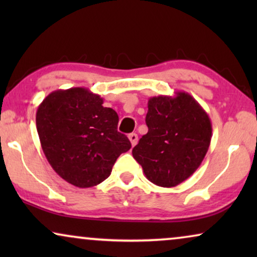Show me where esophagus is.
Returning a JSON list of instances; mask_svg holds the SVG:
<instances>
[{
    "mask_svg": "<svg viewBox=\"0 0 257 257\" xmlns=\"http://www.w3.org/2000/svg\"><path fill=\"white\" fill-rule=\"evenodd\" d=\"M128 139H130V142H131L132 146L137 145V143H138V136H137V133H130Z\"/></svg>",
    "mask_w": 257,
    "mask_h": 257,
    "instance_id": "obj_1",
    "label": "esophagus"
}]
</instances>
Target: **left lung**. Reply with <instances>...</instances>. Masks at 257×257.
Wrapping results in <instances>:
<instances>
[{"instance_id":"left-lung-1","label":"left lung","mask_w":257,"mask_h":257,"mask_svg":"<svg viewBox=\"0 0 257 257\" xmlns=\"http://www.w3.org/2000/svg\"><path fill=\"white\" fill-rule=\"evenodd\" d=\"M147 107L149 132L132 150L133 158L151 182L174 187L201 165L212 139V122L185 91H177L173 97H151Z\"/></svg>"}]
</instances>
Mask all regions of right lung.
I'll list each match as a JSON object with an SVG mask.
<instances>
[{
	"instance_id": "1",
	"label": "right lung",
	"mask_w": 257,
	"mask_h": 257,
	"mask_svg": "<svg viewBox=\"0 0 257 257\" xmlns=\"http://www.w3.org/2000/svg\"><path fill=\"white\" fill-rule=\"evenodd\" d=\"M85 87L49 93L36 112L42 150L62 179L76 187L99 185L121 153L131 149L117 131L118 114Z\"/></svg>"
}]
</instances>
